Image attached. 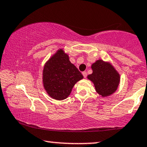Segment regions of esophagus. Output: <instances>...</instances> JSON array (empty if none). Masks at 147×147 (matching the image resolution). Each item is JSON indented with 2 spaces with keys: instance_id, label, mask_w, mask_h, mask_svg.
<instances>
[{
  "instance_id": "34e87169",
  "label": "esophagus",
  "mask_w": 147,
  "mask_h": 147,
  "mask_svg": "<svg viewBox=\"0 0 147 147\" xmlns=\"http://www.w3.org/2000/svg\"><path fill=\"white\" fill-rule=\"evenodd\" d=\"M82 75H83V76H84V78H86L87 77V73L86 71H83L82 72Z\"/></svg>"
}]
</instances>
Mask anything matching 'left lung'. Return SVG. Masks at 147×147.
<instances>
[{
    "label": "left lung",
    "instance_id": "obj_1",
    "mask_svg": "<svg viewBox=\"0 0 147 147\" xmlns=\"http://www.w3.org/2000/svg\"><path fill=\"white\" fill-rule=\"evenodd\" d=\"M91 67L92 74L88 76V78L94 83L96 92L102 96L113 94L120 80L119 74L113 67L102 60H98Z\"/></svg>",
    "mask_w": 147,
    "mask_h": 147
}]
</instances>
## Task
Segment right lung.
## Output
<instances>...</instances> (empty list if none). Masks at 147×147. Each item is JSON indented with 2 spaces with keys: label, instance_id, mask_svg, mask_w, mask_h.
<instances>
[{
  "label": "right lung",
  "instance_id": "1",
  "mask_svg": "<svg viewBox=\"0 0 147 147\" xmlns=\"http://www.w3.org/2000/svg\"><path fill=\"white\" fill-rule=\"evenodd\" d=\"M82 78V74L62 49L57 51L44 67V87L49 96L56 100L66 98L75 84Z\"/></svg>",
  "mask_w": 147,
  "mask_h": 147
}]
</instances>
